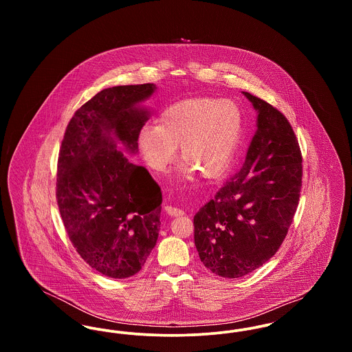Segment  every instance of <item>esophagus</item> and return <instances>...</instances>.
Listing matches in <instances>:
<instances>
[{"instance_id":"obj_1","label":"esophagus","mask_w":352,"mask_h":352,"mask_svg":"<svg viewBox=\"0 0 352 352\" xmlns=\"http://www.w3.org/2000/svg\"><path fill=\"white\" fill-rule=\"evenodd\" d=\"M164 210L168 212L170 217H182V215H184V211H182L181 208L173 207V206H165Z\"/></svg>"}]
</instances>
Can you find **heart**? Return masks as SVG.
<instances>
[{
  "label": "heart",
  "mask_w": 352,
  "mask_h": 352,
  "mask_svg": "<svg viewBox=\"0 0 352 352\" xmlns=\"http://www.w3.org/2000/svg\"><path fill=\"white\" fill-rule=\"evenodd\" d=\"M243 133L244 115L234 101L192 98L168 105L158 126L148 124L140 129L137 142L154 173L168 168L179 146L186 160L182 175L199 171L206 178H218L231 166Z\"/></svg>",
  "instance_id": "b5f03b06"
}]
</instances>
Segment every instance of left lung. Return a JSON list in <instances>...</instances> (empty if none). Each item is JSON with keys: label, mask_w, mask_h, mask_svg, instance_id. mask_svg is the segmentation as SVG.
Segmentation results:
<instances>
[{"label": "left lung", "mask_w": 352, "mask_h": 352, "mask_svg": "<svg viewBox=\"0 0 352 352\" xmlns=\"http://www.w3.org/2000/svg\"><path fill=\"white\" fill-rule=\"evenodd\" d=\"M257 112L245 161L194 217V241L204 267L239 278L278 251L296 214L302 186L298 141L284 115L248 92Z\"/></svg>", "instance_id": "obj_1"}]
</instances>
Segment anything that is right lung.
<instances>
[{
  "mask_svg": "<svg viewBox=\"0 0 352 352\" xmlns=\"http://www.w3.org/2000/svg\"><path fill=\"white\" fill-rule=\"evenodd\" d=\"M155 84L105 88L68 122L58 160L56 199L68 237L91 268L111 278L138 273L161 226L162 194L137 154L142 105Z\"/></svg>",
  "mask_w": 352,
  "mask_h": 352,
  "instance_id": "add662e5",
  "label": "right lung"
}]
</instances>
